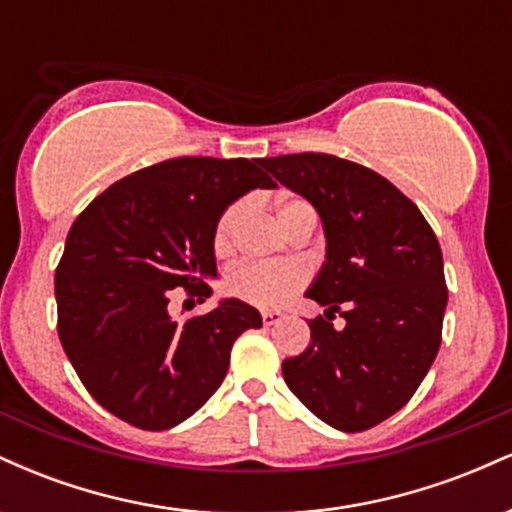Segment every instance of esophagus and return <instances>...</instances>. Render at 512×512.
Returning a JSON list of instances; mask_svg holds the SVG:
<instances>
[{
	"instance_id": "34e87169",
	"label": "esophagus",
	"mask_w": 512,
	"mask_h": 512,
	"mask_svg": "<svg viewBox=\"0 0 512 512\" xmlns=\"http://www.w3.org/2000/svg\"><path fill=\"white\" fill-rule=\"evenodd\" d=\"M281 320H284V313H279V310H262V322L267 327L279 325Z\"/></svg>"
}]
</instances>
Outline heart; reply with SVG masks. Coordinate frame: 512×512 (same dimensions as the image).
Instances as JSON below:
<instances>
[{"label":"heart","mask_w":512,"mask_h":512,"mask_svg":"<svg viewBox=\"0 0 512 512\" xmlns=\"http://www.w3.org/2000/svg\"><path fill=\"white\" fill-rule=\"evenodd\" d=\"M303 211H313L303 199H286L279 204V221L284 228ZM243 216V204H231L221 214L214 231V248L219 255L233 248V233ZM308 279L301 262L284 260V262H240L228 269L226 274V291L240 301L257 305V308H276L298 291Z\"/></svg>","instance_id":"obj_1"}]
</instances>
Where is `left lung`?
I'll list each match as a JSON object with an SVG mask.
<instances>
[{"label":"left lung","mask_w":512,"mask_h":512,"mask_svg":"<svg viewBox=\"0 0 512 512\" xmlns=\"http://www.w3.org/2000/svg\"><path fill=\"white\" fill-rule=\"evenodd\" d=\"M322 219L327 260L305 296L327 305L310 344L281 363L317 419L356 433L409 402L436 361L448 305L443 252L419 207L375 170L330 154L262 158ZM345 317L334 331L329 315Z\"/></svg>","instance_id":"left-lung-1"}]
</instances>
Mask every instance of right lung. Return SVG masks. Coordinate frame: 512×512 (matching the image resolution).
Here are the masks:
<instances>
[{"mask_svg":"<svg viewBox=\"0 0 512 512\" xmlns=\"http://www.w3.org/2000/svg\"><path fill=\"white\" fill-rule=\"evenodd\" d=\"M260 158L182 156L117 180L69 228L57 264V332L91 397L127 424L166 431L219 390L233 342L262 317L226 298L178 322L170 291L199 303L216 276L214 231L228 204L276 182Z\"/></svg>","mask_w":512,"mask_h":512,"instance_id":"add662e5","label":"right lung"}]
</instances>
